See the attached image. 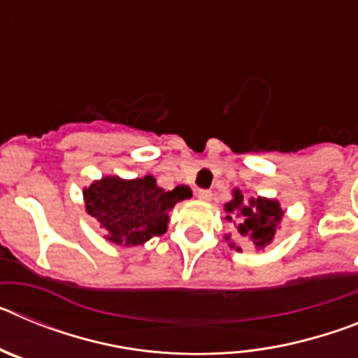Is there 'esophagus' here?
Instances as JSON below:
<instances>
[{"label": "esophagus", "instance_id": "34e87169", "mask_svg": "<svg viewBox=\"0 0 358 358\" xmlns=\"http://www.w3.org/2000/svg\"><path fill=\"white\" fill-rule=\"evenodd\" d=\"M197 197H199V201H202V202H210L211 201V192H210V189H199Z\"/></svg>", "mask_w": 358, "mask_h": 358}]
</instances>
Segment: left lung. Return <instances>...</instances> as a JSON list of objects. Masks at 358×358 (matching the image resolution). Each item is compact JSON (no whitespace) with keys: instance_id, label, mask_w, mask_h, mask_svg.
<instances>
[{"instance_id":"left-lung-1","label":"left lung","mask_w":358,"mask_h":358,"mask_svg":"<svg viewBox=\"0 0 358 358\" xmlns=\"http://www.w3.org/2000/svg\"><path fill=\"white\" fill-rule=\"evenodd\" d=\"M233 199L224 204L226 217L224 220L235 227V233L242 238L249 240L256 248V251H262L273 243L276 229L280 227L283 210L276 199L267 197H249L245 199L238 188L231 192ZM226 242H229L231 249L242 251L240 245H236L231 235L224 236Z\"/></svg>"}]
</instances>
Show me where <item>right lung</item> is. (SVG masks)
<instances>
[{
  "instance_id": "right-lung-1",
  "label": "right lung",
  "mask_w": 358,
  "mask_h": 358,
  "mask_svg": "<svg viewBox=\"0 0 358 358\" xmlns=\"http://www.w3.org/2000/svg\"><path fill=\"white\" fill-rule=\"evenodd\" d=\"M85 211L107 231L106 238L116 245L134 248L161 236L169 229V213L177 202L192 197V189L181 185L173 189L157 186L156 177L122 179L103 176L84 188Z\"/></svg>"
}]
</instances>
